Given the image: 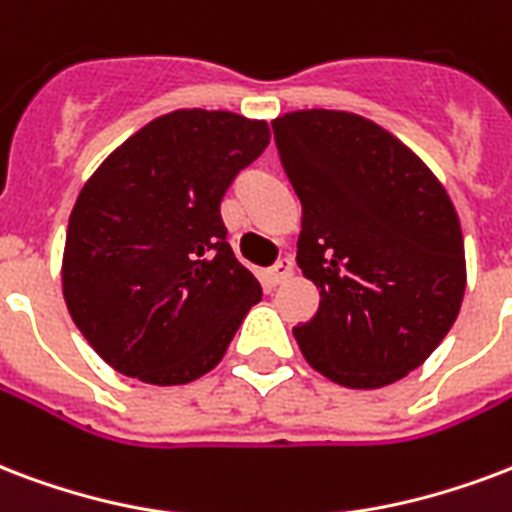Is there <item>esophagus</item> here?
Segmentation results:
<instances>
[{
  "label": "esophagus",
  "instance_id": "34e87169",
  "mask_svg": "<svg viewBox=\"0 0 512 512\" xmlns=\"http://www.w3.org/2000/svg\"><path fill=\"white\" fill-rule=\"evenodd\" d=\"M291 272H294V259H291V256H283V259H278L275 267L267 270V280H270V286H278V283H283Z\"/></svg>",
  "mask_w": 512,
  "mask_h": 512
}]
</instances>
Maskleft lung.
<instances>
[{"label": "left lung", "mask_w": 512, "mask_h": 512, "mask_svg": "<svg viewBox=\"0 0 512 512\" xmlns=\"http://www.w3.org/2000/svg\"><path fill=\"white\" fill-rule=\"evenodd\" d=\"M302 202L297 264L321 291L294 326L310 367L348 388H380L421 367L464 297L453 202L424 161L386 129L340 110L272 121Z\"/></svg>", "instance_id": "1"}]
</instances>
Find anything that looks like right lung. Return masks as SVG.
Returning a JSON list of instances; mask_svg holds the SVG:
<instances>
[{"instance_id": "obj_1", "label": "right lung", "mask_w": 512, "mask_h": 512, "mask_svg": "<svg viewBox=\"0 0 512 512\" xmlns=\"http://www.w3.org/2000/svg\"><path fill=\"white\" fill-rule=\"evenodd\" d=\"M267 145L264 121L178 110L129 137L83 186L64 299L113 370L178 386L224 359L261 286L234 259L218 205Z\"/></svg>"}]
</instances>
